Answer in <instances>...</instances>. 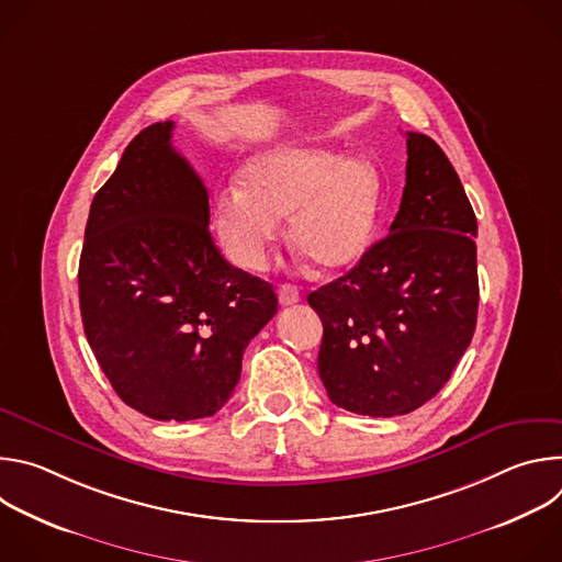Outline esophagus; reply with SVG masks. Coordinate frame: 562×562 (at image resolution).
<instances>
[{
	"instance_id": "1",
	"label": "esophagus",
	"mask_w": 562,
	"mask_h": 562,
	"mask_svg": "<svg viewBox=\"0 0 562 562\" xmlns=\"http://www.w3.org/2000/svg\"><path fill=\"white\" fill-rule=\"evenodd\" d=\"M278 297H280V304L289 306V304H295L300 300V291L293 284H280L278 286Z\"/></svg>"
}]
</instances>
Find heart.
Masks as SVG:
<instances>
[{
	"label": "heart",
	"mask_w": 562,
	"mask_h": 562,
	"mask_svg": "<svg viewBox=\"0 0 562 562\" xmlns=\"http://www.w3.org/2000/svg\"><path fill=\"white\" fill-rule=\"evenodd\" d=\"M382 178L364 157L280 146L256 155L243 191L226 189L215 228L233 265L260 271L289 217L291 245L323 271H342L367 251L382 209Z\"/></svg>",
	"instance_id": "obj_1"
}]
</instances>
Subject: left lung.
I'll return each instance as SVG.
<instances>
[{
  "mask_svg": "<svg viewBox=\"0 0 562 562\" xmlns=\"http://www.w3.org/2000/svg\"><path fill=\"white\" fill-rule=\"evenodd\" d=\"M475 235L447 155L407 133V184L389 235L306 297L323 319L317 373L334 405L405 416L445 386L475 331Z\"/></svg>",
  "mask_w": 562,
  "mask_h": 562,
  "instance_id": "obj_1",
  "label": "left lung"
}]
</instances>
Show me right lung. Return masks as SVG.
<instances>
[{
    "label": "right lung",
    "instance_id": "obj_1",
    "mask_svg": "<svg viewBox=\"0 0 562 562\" xmlns=\"http://www.w3.org/2000/svg\"><path fill=\"white\" fill-rule=\"evenodd\" d=\"M173 126L137 133L95 193L77 280L115 393L153 420L187 423L226 405L278 295L213 245L209 193L173 148Z\"/></svg>",
    "mask_w": 562,
    "mask_h": 562
}]
</instances>
